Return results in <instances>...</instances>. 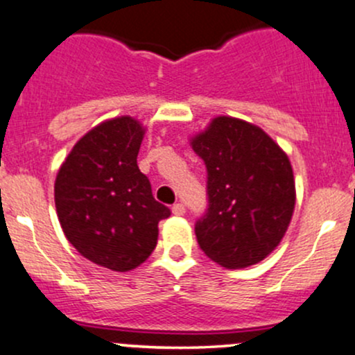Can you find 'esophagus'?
<instances>
[{"label": "esophagus", "instance_id": "esophagus-1", "mask_svg": "<svg viewBox=\"0 0 355 355\" xmlns=\"http://www.w3.org/2000/svg\"><path fill=\"white\" fill-rule=\"evenodd\" d=\"M172 211L173 215H183L185 214V205H183V203H175L172 207Z\"/></svg>", "mask_w": 355, "mask_h": 355}]
</instances>
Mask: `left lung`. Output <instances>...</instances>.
Wrapping results in <instances>:
<instances>
[{
	"label": "left lung",
	"mask_w": 355,
	"mask_h": 355,
	"mask_svg": "<svg viewBox=\"0 0 355 355\" xmlns=\"http://www.w3.org/2000/svg\"><path fill=\"white\" fill-rule=\"evenodd\" d=\"M190 144L207 166L209 209L195 223L198 245L222 267L259 263L294 214L288 157L262 128L232 116L214 118Z\"/></svg>",
	"instance_id": "8db88e82"
}]
</instances>
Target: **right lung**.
Segmentation results:
<instances>
[{"label": "right lung", "mask_w": 355, "mask_h": 355, "mask_svg": "<svg viewBox=\"0 0 355 355\" xmlns=\"http://www.w3.org/2000/svg\"><path fill=\"white\" fill-rule=\"evenodd\" d=\"M144 135L132 116L103 121L76 141L56 175V214L68 242L115 272L144 263L157 247L158 222L170 217L137 165Z\"/></svg>", "instance_id": "1"}]
</instances>
